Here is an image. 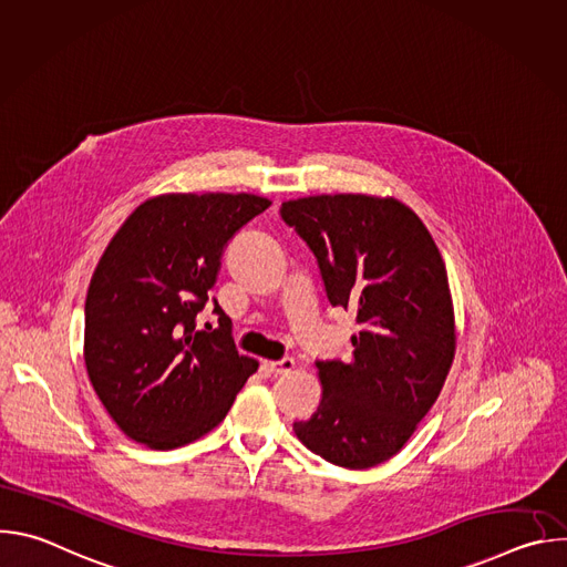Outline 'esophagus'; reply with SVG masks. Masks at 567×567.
<instances>
[{"mask_svg": "<svg viewBox=\"0 0 567 567\" xmlns=\"http://www.w3.org/2000/svg\"><path fill=\"white\" fill-rule=\"evenodd\" d=\"M293 365H296V361H293L291 357H285V359H280V361H269V368H271L276 374H287V372L293 370Z\"/></svg>", "mask_w": 567, "mask_h": 567, "instance_id": "1", "label": "esophagus"}]
</instances>
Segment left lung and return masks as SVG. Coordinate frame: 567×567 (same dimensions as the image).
Wrapping results in <instances>:
<instances>
[{
    "instance_id": "left-lung-1",
    "label": "left lung",
    "mask_w": 567,
    "mask_h": 567,
    "mask_svg": "<svg viewBox=\"0 0 567 567\" xmlns=\"http://www.w3.org/2000/svg\"><path fill=\"white\" fill-rule=\"evenodd\" d=\"M280 217L313 254L330 305L354 309L361 326L348 361H316L322 399L293 431L332 464H381L431 411L455 357L440 249L392 197H302L285 202Z\"/></svg>"
}]
</instances>
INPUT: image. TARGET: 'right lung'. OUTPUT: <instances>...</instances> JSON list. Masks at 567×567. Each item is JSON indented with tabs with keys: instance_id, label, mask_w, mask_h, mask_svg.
Returning <instances> with one entry per match:
<instances>
[{
	"instance_id": "right-lung-1",
	"label": "right lung",
	"mask_w": 567,
	"mask_h": 567,
	"mask_svg": "<svg viewBox=\"0 0 567 567\" xmlns=\"http://www.w3.org/2000/svg\"><path fill=\"white\" fill-rule=\"evenodd\" d=\"M269 206L247 193L161 195L112 237L85 300V365L130 440L156 451L199 440L258 370L215 298V330H197V313L233 235Z\"/></svg>"
}]
</instances>
